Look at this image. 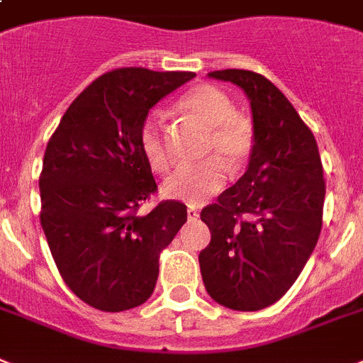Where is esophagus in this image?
Instances as JSON below:
<instances>
[{
    "label": "esophagus",
    "instance_id": "34e87169",
    "mask_svg": "<svg viewBox=\"0 0 363 363\" xmlns=\"http://www.w3.org/2000/svg\"><path fill=\"white\" fill-rule=\"evenodd\" d=\"M186 214H188V220H190V222H194V220H197V218H199V212H197L194 207H188Z\"/></svg>",
    "mask_w": 363,
    "mask_h": 363
}]
</instances>
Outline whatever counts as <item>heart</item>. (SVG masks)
Masks as SVG:
<instances>
[{"instance_id": "1", "label": "heart", "mask_w": 363, "mask_h": 363, "mask_svg": "<svg viewBox=\"0 0 363 363\" xmlns=\"http://www.w3.org/2000/svg\"><path fill=\"white\" fill-rule=\"evenodd\" d=\"M177 106L199 125L208 128L203 155L211 158L197 166L177 169L164 182V194L172 199L197 205L223 186V165L229 172H238L246 164L253 151V128L248 119L237 113L231 96L216 85H196L181 96ZM140 149L152 172H169L172 156L167 151L166 134L158 115H147L141 123Z\"/></svg>"}]
</instances>
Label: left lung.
I'll return each mask as SVG.
<instances>
[{"instance_id":"left-lung-1","label":"left lung","mask_w":363,"mask_h":363,"mask_svg":"<svg viewBox=\"0 0 363 363\" xmlns=\"http://www.w3.org/2000/svg\"><path fill=\"white\" fill-rule=\"evenodd\" d=\"M250 99L248 169L201 211L211 242L199 253L211 298L237 311L278 302L308 263L323 228L325 177L313 132L276 85L252 70L208 72Z\"/></svg>"}]
</instances>
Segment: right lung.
I'll return each instance as SVG.
<instances>
[{
  "label": "right lung",
  "instance_id": "right-lung-1",
  "mask_svg": "<svg viewBox=\"0 0 363 363\" xmlns=\"http://www.w3.org/2000/svg\"><path fill=\"white\" fill-rule=\"evenodd\" d=\"M194 76L143 67L106 72L76 96L46 145L40 225L63 281L91 308L115 313L143 304L160 252L186 222V205L175 199L138 214L156 191L140 126Z\"/></svg>",
  "mask_w": 363,
  "mask_h": 363
}]
</instances>
